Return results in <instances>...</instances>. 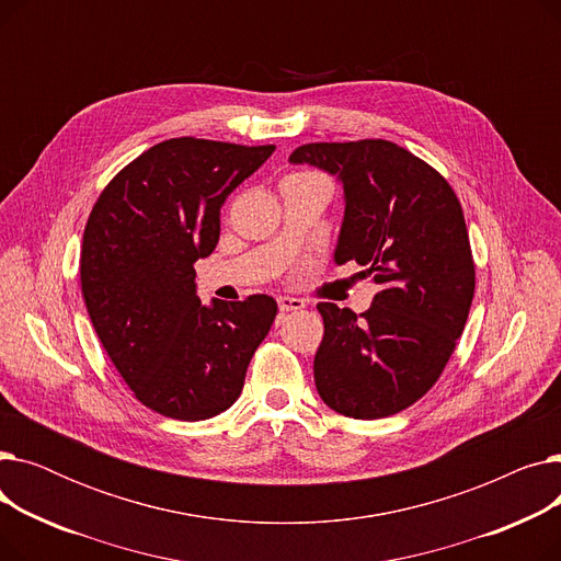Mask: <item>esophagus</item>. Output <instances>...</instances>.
<instances>
[{"mask_svg": "<svg viewBox=\"0 0 561 561\" xmlns=\"http://www.w3.org/2000/svg\"><path fill=\"white\" fill-rule=\"evenodd\" d=\"M277 305H279V311H282V313L305 309V300H300V298H288V296H282V298H277Z\"/></svg>", "mask_w": 561, "mask_h": 561, "instance_id": "1", "label": "esophagus"}]
</instances>
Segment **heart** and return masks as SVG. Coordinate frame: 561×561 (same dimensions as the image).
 Wrapping results in <instances>:
<instances>
[{
  "instance_id": "b5f03b06",
  "label": "heart",
  "mask_w": 561,
  "mask_h": 561,
  "mask_svg": "<svg viewBox=\"0 0 561 561\" xmlns=\"http://www.w3.org/2000/svg\"><path fill=\"white\" fill-rule=\"evenodd\" d=\"M300 174H313V172H298V174H296V176H300Z\"/></svg>"
}]
</instances>
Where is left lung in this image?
<instances>
[{
  "instance_id": "obj_1",
  "label": "left lung",
  "mask_w": 561,
  "mask_h": 561,
  "mask_svg": "<svg viewBox=\"0 0 561 561\" xmlns=\"http://www.w3.org/2000/svg\"><path fill=\"white\" fill-rule=\"evenodd\" d=\"M290 161L339 176L345 218L334 259L366 265L362 277L377 286L359 316L318 305L325 334L313 359L316 389L347 419L393 416L436 385L473 302L461 204L444 174L391 140L309 142Z\"/></svg>"
}]
</instances>
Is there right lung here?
Segmentation results:
<instances>
[{
    "label": "right lung",
    "instance_id": "1",
    "mask_svg": "<svg viewBox=\"0 0 561 561\" xmlns=\"http://www.w3.org/2000/svg\"><path fill=\"white\" fill-rule=\"evenodd\" d=\"M275 145L170 138L127 163L100 193L81 243V293L131 393L176 421H206L239 400L277 302L195 296V261L220 239L227 195Z\"/></svg>",
    "mask_w": 561,
    "mask_h": 561
}]
</instances>
